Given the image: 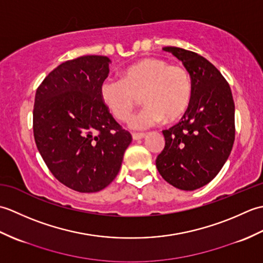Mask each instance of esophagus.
<instances>
[{"label": "esophagus", "instance_id": "1", "mask_svg": "<svg viewBox=\"0 0 263 263\" xmlns=\"http://www.w3.org/2000/svg\"><path fill=\"white\" fill-rule=\"evenodd\" d=\"M146 137V133H132L133 140H140V139Z\"/></svg>", "mask_w": 263, "mask_h": 263}]
</instances>
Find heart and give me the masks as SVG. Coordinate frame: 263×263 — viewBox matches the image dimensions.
I'll use <instances>...</instances> for the list:
<instances>
[{"mask_svg":"<svg viewBox=\"0 0 263 263\" xmlns=\"http://www.w3.org/2000/svg\"><path fill=\"white\" fill-rule=\"evenodd\" d=\"M192 91L189 71L159 58L138 61L123 70L121 79H106L100 86V97L120 122L131 119L142 95L146 106L132 121L136 128L178 120L191 104Z\"/></svg>","mask_w":263,"mask_h":263,"instance_id":"1","label":"heart"}]
</instances>
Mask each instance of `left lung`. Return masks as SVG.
Listing matches in <instances>:
<instances>
[{
	"label": "left lung",
	"mask_w": 263,
	"mask_h": 263,
	"mask_svg": "<svg viewBox=\"0 0 263 263\" xmlns=\"http://www.w3.org/2000/svg\"><path fill=\"white\" fill-rule=\"evenodd\" d=\"M163 49L182 61L193 91L182 120L163 131L165 147L156 166L173 186L193 191L214 180L232 152L235 105L228 82L208 60L180 47Z\"/></svg>",
	"instance_id": "left-lung-1"
}]
</instances>
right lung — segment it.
<instances>
[{"mask_svg":"<svg viewBox=\"0 0 263 263\" xmlns=\"http://www.w3.org/2000/svg\"><path fill=\"white\" fill-rule=\"evenodd\" d=\"M110 60L86 55L60 64L36 90L33 138L54 177L82 193L116 177L132 141L100 97Z\"/></svg>","mask_w":263,"mask_h":263,"instance_id":"right-lung-1","label":"right lung"}]
</instances>
